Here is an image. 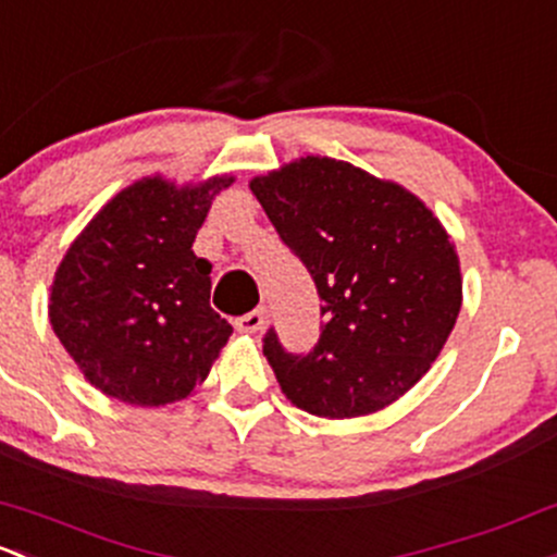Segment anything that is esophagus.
Wrapping results in <instances>:
<instances>
[{"label": "esophagus", "instance_id": "obj_1", "mask_svg": "<svg viewBox=\"0 0 557 557\" xmlns=\"http://www.w3.org/2000/svg\"><path fill=\"white\" fill-rule=\"evenodd\" d=\"M263 320H267V312L263 309H253V312L243 314V318L234 320V325H237V331L243 333H259L263 327Z\"/></svg>", "mask_w": 557, "mask_h": 557}]
</instances>
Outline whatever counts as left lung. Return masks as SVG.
<instances>
[{
    "label": "left lung",
    "mask_w": 557,
    "mask_h": 557,
    "mask_svg": "<svg viewBox=\"0 0 557 557\" xmlns=\"http://www.w3.org/2000/svg\"><path fill=\"white\" fill-rule=\"evenodd\" d=\"M250 189L323 298L309 352H288L274 327L263 333L280 386L314 417L382 411L430 371L459 318L446 230L403 186L327 157H301Z\"/></svg>",
    "instance_id": "left-lung-1"
}]
</instances>
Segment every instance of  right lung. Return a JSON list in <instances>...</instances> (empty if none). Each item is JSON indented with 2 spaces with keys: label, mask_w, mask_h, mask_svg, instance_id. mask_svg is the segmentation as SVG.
<instances>
[{
  "label": "right lung",
  "mask_w": 557,
  "mask_h": 557,
  "mask_svg": "<svg viewBox=\"0 0 557 557\" xmlns=\"http://www.w3.org/2000/svg\"><path fill=\"white\" fill-rule=\"evenodd\" d=\"M232 178L175 189L144 178L74 239L52 280L50 323L103 395L165 406L205 382L232 325L210 307V261L191 250Z\"/></svg>",
  "instance_id": "right-lung-1"
}]
</instances>
